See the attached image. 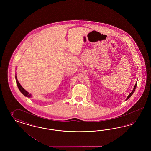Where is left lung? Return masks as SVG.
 I'll return each instance as SVG.
<instances>
[{
	"mask_svg": "<svg viewBox=\"0 0 151 151\" xmlns=\"http://www.w3.org/2000/svg\"><path fill=\"white\" fill-rule=\"evenodd\" d=\"M137 82L136 83V84H135V86H134V88H133V89L132 91L130 93H129V95H128V96H127V99H126V100H128V99L131 97V96H132V95L133 93V92H134V91H135V89H136V86H137Z\"/></svg>",
	"mask_w": 151,
	"mask_h": 151,
	"instance_id": "8db88e82",
	"label": "left lung"
}]
</instances>
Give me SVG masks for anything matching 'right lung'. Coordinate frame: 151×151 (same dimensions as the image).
Here are the masks:
<instances>
[{"label":"right lung","mask_w":151,"mask_h":151,"mask_svg":"<svg viewBox=\"0 0 151 151\" xmlns=\"http://www.w3.org/2000/svg\"><path fill=\"white\" fill-rule=\"evenodd\" d=\"M15 80H16V82H17V86L18 87L19 90H20V91L21 92L23 95L25 96H27V97H32V95L31 94H29V93L24 88H23L21 85L20 84V83L19 82L18 80L17 79V74L15 73Z\"/></svg>","instance_id":"obj_1"}]
</instances>
